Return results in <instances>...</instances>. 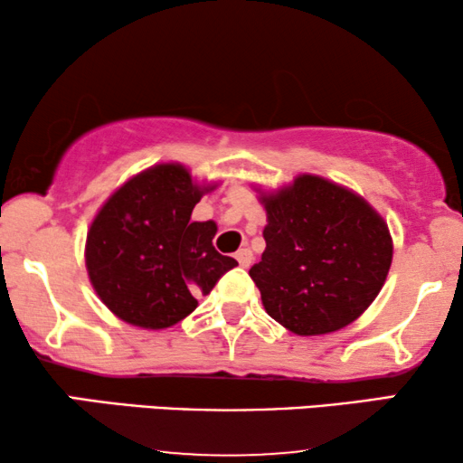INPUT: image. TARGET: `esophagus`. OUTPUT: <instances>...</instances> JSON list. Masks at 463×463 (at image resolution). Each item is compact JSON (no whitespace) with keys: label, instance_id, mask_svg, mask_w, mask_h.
I'll return each mask as SVG.
<instances>
[{"label":"esophagus","instance_id":"1","mask_svg":"<svg viewBox=\"0 0 463 463\" xmlns=\"http://www.w3.org/2000/svg\"><path fill=\"white\" fill-rule=\"evenodd\" d=\"M236 259H238V263L242 265V268H249V265L252 263V252L249 249H240L236 252Z\"/></svg>","mask_w":463,"mask_h":463}]
</instances>
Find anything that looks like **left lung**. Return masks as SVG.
Listing matches in <instances>:
<instances>
[{"label":"left lung","mask_w":463,"mask_h":463,"mask_svg":"<svg viewBox=\"0 0 463 463\" xmlns=\"http://www.w3.org/2000/svg\"><path fill=\"white\" fill-rule=\"evenodd\" d=\"M261 204L265 250L249 274L265 312L303 337L356 320L392 265V236L375 208L316 175L263 194Z\"/></svg>","instance_id":"left-lung-1"}]
</instances>
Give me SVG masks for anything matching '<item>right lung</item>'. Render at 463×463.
<instances>
[{
	"instance_id": "1",
	"label": "right lung",
	"mask_w": 463,
	"mask_h": 463,
	"mask_svg": "<svg viewBox=\"0 0 463 463\" xmlns=\"http://www.w3.org/2000/svg\"><path fill=\"white\" fill-rule=\"evenodd\" d=\"M214 185H198L181 164H157L126 181L94 217L86 268L100 301L119 320L168 328L198 307L238 261L214 250V221L192 211Z\"/></svg>"
}]
</instances>
